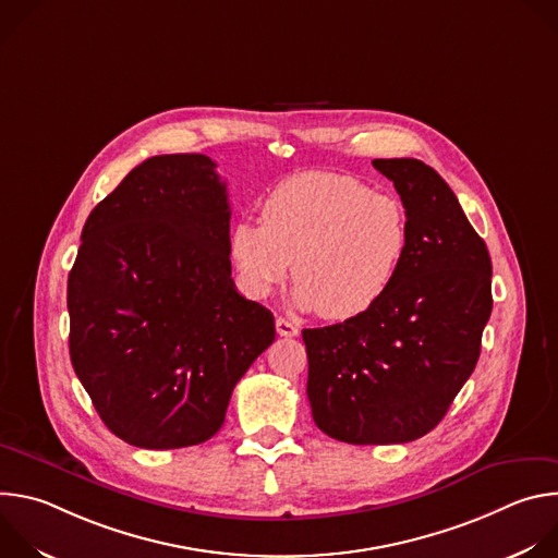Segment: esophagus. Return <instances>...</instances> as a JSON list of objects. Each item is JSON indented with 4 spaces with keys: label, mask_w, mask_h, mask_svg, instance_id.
I'll list each match as a JSON object with an SVG mask.
<instances>
[{
    "label": "esophagus",
    "mask_w": 558,
    "mask_h": 558,
    "mask_svg": "<svg viewBox=\"0 0 558 558\" xmlns=\"http://www.w3.org/2000/svg\"><path fill=\"white\" fill-rule=\"evenodd\" d=\"M276 331H278V336H282V338H293V336H298V327H295L291 320H287V317H278V320H276Z\"/></svg>",
    "instance_id": "1"
}]
</instances>
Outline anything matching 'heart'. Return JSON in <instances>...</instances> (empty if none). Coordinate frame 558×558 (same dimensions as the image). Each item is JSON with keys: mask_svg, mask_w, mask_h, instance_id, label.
I'll return each instance as SVG.
<instances>
[{"mask_svg": "<svg viewBox=\"0 0 558 558\" xmlns=\"http://www.w3.org/2000/svg\"><path fill=\"white\" fill-rule=\"evenodd\" d=\"M260 220H235L227 235L229 260L252 298H267L291 271L298 306L344 323L373 308L400 274L411 220L388 192L325 172L276 185Z\"/></svg>", "mask_w": 558, "mask_h": 558, "instance_id": "heart-1", "label": "heart"}]
</instances>
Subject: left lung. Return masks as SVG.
<instances>
[{
    "instance_id": "1",
    "label": "left lung",
    "mask_w": 558,
    "mask_h": 558,
    "mask_svg": "<svg viewBox=\"0 0 558 558\" xmlns=\"http://www.w3.org/2000/svg\"><path fill=\"white\" fill-rule=\"evenodd\" d=\"M409 220L407 260L366 313L304 329L315 426L355 446L430 433L472 375L493 311V263L448 183L417 158H375Z\"/></svg>"
}]
</instances>
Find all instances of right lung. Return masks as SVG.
Masks as SVG:
<instances>
[{
	"label": "right lung",
	"instance_id": "obj_1",
	"mask_svg": "<svg viewBox=\"0 0 558 558\" xmlns=\"http://www.w3.org/2000/svg\"><path fill=\"white\" fill-rule=\"evenodd\" d=\"M227 185L205 154L151 156L88 216L68 276L70 360L104 424L170 450L214 437L274 315L231 280Z\"/></svg>",
	"mask_w": 558,
	"mask_h": 558
}]
</instances>
